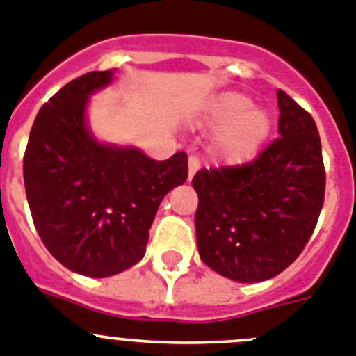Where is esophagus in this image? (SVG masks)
Wrapping results in <instances>:
<instances>
[{
    "label": "esophagus",
    "instance_id": "34e87169",
    "mask_svg": "<svg viewBox=\"0 0 356 356\" xmlns=\"http://www.w3.org/2000/svg\"><path fill=\"white\" fill-rule=\"evenodd\" d=\"M199 166H200L199 157H197V156H190V159H188V168H190V172H188V174H190V179L197 174V170H199Z\"/></svg>",
    "mask_w": 356,
    "mask_h": 356
}]
</instances>
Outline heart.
<instances>
[{
    "label": "heart",
    "instance_id": "1",
    "mask_svg": "<svg viewBox=\"0 0 356 356\" xmlns=\"http://www.w3.org/2000/svg\"><path fill=\"white\" fill-rule=\"evenodd\" d=\"M249 107L251 100L242 92H224L204 113V123L218 129L213 138V152L231 165L254 159L272 129L265 111Z\"/></svg>",
    "mask_w": 356,
    "mask_h": 356
}]
</instances>
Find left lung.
<instances>
[{
    "label": "left lung",
    "mask_w": 356,
    "mask_h": 356,
    "mask_svg": "<svg viewBox=\"0 0 356 356\" xmlns=\"http://www.w3.org/2000/svg\"><path fill=\"white\" fill-rule=\"evenodd\" d=\"M280 138L245 165L199 170L197 247L204 264L240 283L270 280L296 261L314 233L326 172L317 125L277 89Z\"/></svg>",
    "instance_id": "obj_1"
}]
</instances>
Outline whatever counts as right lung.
<instances>
[{
    "label": "right lung",
    "instance_id": "1",
    "mask_svg": "<svg viewBox=\"0 0 356 356\" xmlns=\"http://www.w3.org/2000/svg\"><path fill=\"white\" fill-rule=\"evenodd\" d=\"M114 71H91L58 89L37 114L23 177L33 225L70 270L109 277L145 256L161 200L188 177V156L166 161L98 143L86 125L89 95Z\"/></svg>",
    "mask_w": 356,
    "mask_h": 356
}]
</instances>
